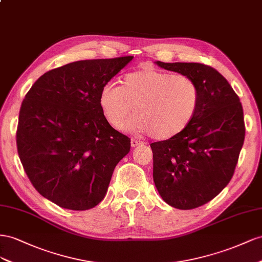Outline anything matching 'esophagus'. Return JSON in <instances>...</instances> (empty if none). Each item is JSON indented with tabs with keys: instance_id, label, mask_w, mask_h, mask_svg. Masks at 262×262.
<instances>
[{
	"instance_id": "1",
	"label": "esophagus",
	"mask_w": 262,
	"mask_h": 262,
	"mask_svg": "<svg viewBox=\"0 0 262 262\" xmlns=\"http://www.w3.org/2000/svg\"><path fill=\"white\" fill-rule=\"evenodd\" d=\"M130 145H132V147H137L139 145H144V143H143V141H139V140L132 138L130 139Z\"/></svg>"
}]
</instances>
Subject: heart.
Instances as JSON below:
<instances>
[{
    "mask_svg": "<svg viewBox=\"0 0 262 262\" xmlns=\"http://www.w3.org/2000/svg\"><path fill=\"white\" fill-rule=\"evenodd\" d=\"M199 102L200 89L192 78L152 68L126 74L122 86L107 83L100 93V106L112 127L125 129L134 106L133 129L158 140L184 130Z\"/></svg>",
    "mask_w": 262,
    "mask_h": 262,
    "instance_id": "1",
    "label": "heart"
}]
</instances>
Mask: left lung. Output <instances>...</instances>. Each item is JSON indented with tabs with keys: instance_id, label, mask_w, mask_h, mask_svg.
Here are the masks:
<instances>
[{
	"instance_id": "8db88e82",
	"label": "left lung",
	"mask_w": 262,
	"mask_h": 262,
	"mask_svg": "<svg viewBox=\"0 0 262 262\" xmlns=\"http://www.w3.org/2000/svg\"><path fill=\"white\" fill-rule=\"evenodd\" d=\"M156 63L192 78L200 89L196 113L186 128L150 145L161 198L176 208L192 210L213 200L233 178L245 140L244 111L228 81L212 67Z\"/></svg>"
}]
</instances>
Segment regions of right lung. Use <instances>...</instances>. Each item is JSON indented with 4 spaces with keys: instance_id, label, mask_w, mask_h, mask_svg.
<instances>
[{
    "instance_id": "add662e5",
    "label": "right lung",
    "mask_w": 262,
    "mask_h": 262,
    "mask_svg": "<svg viewBox=\"0 0 262 262\" xmlns=\"http://www.w3.org/2000/svg\"><path fill=\"white\" fill-rule=\"evenodd\" d=\"M134 57L80 60L37 80L21 103L19 159L34 188L58 206L84 211L105 196L130 139L112 127L100 106L102 88Z\"/></svg>"
}]
</instances>
